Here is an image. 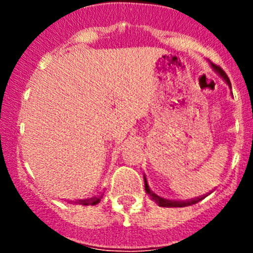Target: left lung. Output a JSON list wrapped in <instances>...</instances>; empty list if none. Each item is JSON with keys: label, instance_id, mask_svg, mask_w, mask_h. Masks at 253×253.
Wrapping results in <instances>:
<instances>
[{"label": "left lung", "instance_id": "1", "mask_svg": "<svg viewBox=\"0 0 253 253\" xmlns=\"http://www.w3.org/2000/svg\"><path fill=\"white\" fill-rule=\"evenodd\" d=\"M210 66L213 67L214 71H215V72L218 73V75L220 76V77H222L223 80H224L225 84H227L228 86H229L232 88L231 81H229V78H228L227 75H225V73H224V71H223V69L220 68V67L215 66V64H213V63H210ZM144 189H146V193L148 194L149 198H151L154 203H157V204L160 205V207H163V208H184V207H189V205L196 204V203H199V202H200V200H203V199H204L202 196V198L193 199V200H186V202H178V200H169V199H163V198H161V196H158L157 194H154L153 191H152L151 187H149V185H148V181H147L146 176H144Z\"/></svg>", "mask_w": 253, "mask_h": 253}]
</instances>
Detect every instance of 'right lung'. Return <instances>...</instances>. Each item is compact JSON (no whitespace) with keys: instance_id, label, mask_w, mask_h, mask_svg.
Returning <instances> with one entry per match:
<instances>
[{"instance_id":"add662e5","label":"right lung","mask_w":253,"mask_h":253,"mask_svg":"<svg viewBox=\"0 0 253 253\" xmlns=\"http://www.w3.org/2000/svg\"><path fill=\"white\" fill-rule=\"evenodd\" d=\"M102 195L99 196V198H93L91 199V200H80L78 202V204H81V205H96V204H99L100 200H101Z\"/></svg>"}]
</instances>
